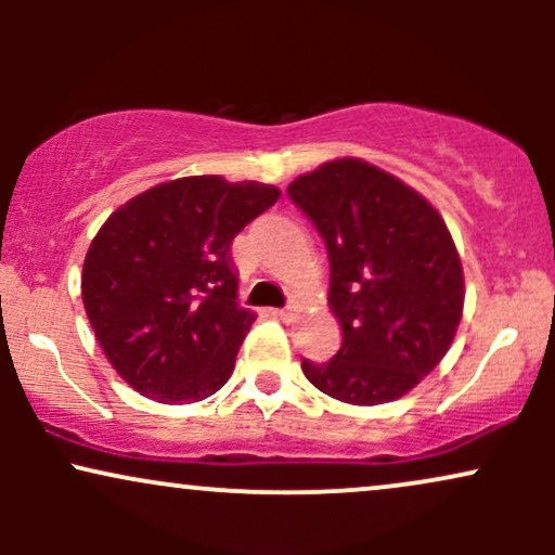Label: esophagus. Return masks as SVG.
<instances>
[{"label": "esophagus", "mask_w": 555, "mask_h": 555, "mask_svg": "<svg viewBox=\"0 0 555 555\" xmlns=\"http://www.w3.org/2000/svg\"><path fill=\"white\" fill-rule=\"evenodd\" d=\"M273 315L282 318V321H289L292 318V308H284V310H273Z\"/></svg>", "instance_id": "esophagus-1"}]
</instances>
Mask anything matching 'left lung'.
Instances as JSON below:
<instances>
[{
  "instance_id": "1",
  "label": "left lung",
  "mask_w": 555,
  "mask_h": 555,
  "mask_svg": "<svg viewBox=\"0 0 555 555\" xmlns=\"http://www.w3.org/2000/svg\"><path fill=\"white\" fill-rule=\"evenodd\" d=\"M328 250V308L341 347L302 360L305 378L344 404L410 393L443 360L464 310L460 253L438 208L399 177L354 156L286 188Z\"/></svg>"
}]
</instances>
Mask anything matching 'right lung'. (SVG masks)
Masks as SVG:
<instances>
[{"label": "right lung", "mask_w": 555, "mask_h": 555, "mask_svg": "<svg viewBox=\"0 0 555 555\" xmlns=\"http://www.w3.org/2000/svg\"><path fill=\"white\" fill-rule=\"evenodd\" d=\"M282 190L180 177L119 206L82 260L95 341L127 386L162 404L219 391L256 313L240 308L229 245Z\"/></svg>", "instance_id": "add662e5"}]
</instances>
